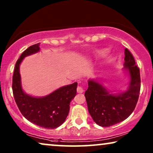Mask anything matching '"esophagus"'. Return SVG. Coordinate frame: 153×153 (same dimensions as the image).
Masks as SVG:
<instances>
[{"label":"esophagus","mask_w":153,"mask_h":153,"mask_svg":"<svg viewBox=\"0 0 153 153\" xmlns=\"http://www.w3.org/2000/svg\"><path fill=\"white\" fill-rule=\"evenodd\" d=\"M83 92V88L81 86V85H79L78 87H77V93H82Z\"/></svg>","instance_id":"obj_1"}]
</instances>
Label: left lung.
<instances>
[{"instance_id":"8db88e82","label":"left lung","mask_w":153,"mask_h":153,"mask_svg":"<svg viewBox=\"0 0 153 153\" xmlns=\"http://www.w3.org/2000/svg\"><path fill=\"white\" fill-rule=\"evenodd\" d=\"M124 70L129 73V88L124 93L111 94L94 79L88 80L85 92L88 109L93 120L106 127L122 122L130 116L137 105L141 88L140 70L128 49H125Z\"/></svg>"}]
</instances>
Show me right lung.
<instances>
[{"label": "right lung", "mask_w": 153, "mask_h": 153, "mask_svg": "<svg viewBox=\"0 0 153 153\" xmlns=\"http://www.w3.org/2000/svg\"><path fill=\"white\" fill-rule=\"evenodd\" d=\"M37 43L23 52L16 62L12 76V91L22 114L30 122L46 129H55L65 122L70 111V102L76 94L77 83L65 85L42 97H34L23 91L19 66L26 56L39 51Z\"/></svg>", "instance_id": "1"}]
</instances>
